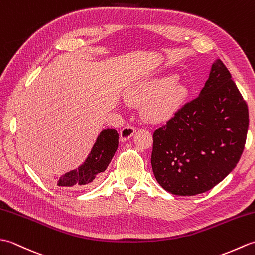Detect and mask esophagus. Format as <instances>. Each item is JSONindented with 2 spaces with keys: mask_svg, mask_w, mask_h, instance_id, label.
Masks as SVG:
<instances>
[{
  "mask_svg": "<svg viewBox=\"0 0 255 255\" xmlns=\"http://www.w3.org/2000/svg\"><path fill=\"white\" fill-rule=\"evenodd\" d=\"M134 132H136V129L131 126H127L123 128L121 130V140L123 142L127 141V140H129L133 136Z\"/></svg>",
  "mask_w": 255,
  "mask_h": 255,
  "instance_id": "obj_1",
  "label": "esophagus"
}]
</instances>
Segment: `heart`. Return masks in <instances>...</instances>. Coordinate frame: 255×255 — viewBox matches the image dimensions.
<instances>
[{
    "mask_svg": "<svg viewBox=\"0 0 255 255\" xmlns=\"http://www.w3.org/2000/svg\"><path fill=\"white\" fill-rule=\"evenodd\" d=\"M127 102L141 106V116L149 124L170 121L189 96L187 85L178 82L177 74H165L132 84L126 91Z\"/></svg>",
    "mask_w": 255,
    "mask_h": 255,
    "instance_id": "heart-1",
    "label": "heart"
}]
</instances>
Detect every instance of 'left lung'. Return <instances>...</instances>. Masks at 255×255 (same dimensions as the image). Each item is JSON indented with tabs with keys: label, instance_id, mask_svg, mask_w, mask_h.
<instances>
[{
	"label": "left lung",
	"instance_id": "obj_1",
	"mask_svg": "<svg viewBox=\"0 0 255 255\" xmlns=\"http://www.w3.org/2000/svg\"><path fill=\"white\" fill-rule=\"evenodd\" d=\"M248 127L247 103L217 59L198 97L154 131L151 165L155 180L178 196L209 191L238 164Z\"/></svg>",
	"mask_w": 255,
	"mask_h": 255
}]
</instances>
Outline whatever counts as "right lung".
Instances as JSON below:
<instances>
[{"mask_svg":"<svg viewBox=\"0 0 255 255\" xmlns=\"http://www.w3.org/2000/svg\"><path fill=\"white\" fill-rule=\"evenodd\" d=\"M117 148L118 132L115 129H103L88 158L78 169L64 173L58 178L57 185L74 191L90 186L91 183L107 169Z\"/></svg>","mask_w":255,"mask_h":255,"instance_id":"right-lung-1","label":"right lung"}]
</instances>
